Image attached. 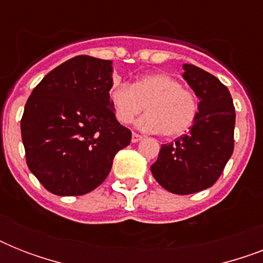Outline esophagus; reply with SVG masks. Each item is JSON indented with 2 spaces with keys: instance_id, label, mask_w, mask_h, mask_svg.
<instances>
[{
  "instance_id": "34e87169",
  "label": "esophagus",
  "mask_w": 263,
  "mask_h": 263,
  "mask_svg": "<svg viewBox=\"0 0 263 263\" xmlns=\"http://www.w3.org/2000/svg\"><path fill=\"white\" fill-rule=\"evenodd\" d=\"M142 138H143V136L139 135V134H136V132H134V134H132V139H131L132 143H136V142H139Z\"/></svg>"
}]
</instances>
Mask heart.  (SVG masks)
<instances>
[{"label": "heart", "mask_w": 263, "mask_h": 263, "mask_svg": "<svg viewBox=\"0 0 263 263\" xmlns=\"http://www.w3.org/2000/svg\"><path fill=\"white\" fill-rule=\"evenodd\" d=\"M109 97L119 123L131 124L146 106L147 115L139 120V127L147 132H161L166 138L188 131L199 109L196 95L166 73L144 75L132 86L117 84Z\"/></svg>", "instance_id": "b5f03b06"}]
</instances>
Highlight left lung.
<instances>
[{
    "mask_svg": "<svg viewBox=\"0 0 263 263\" xmlns=\"http://www.w3.org/2000/svg\"><path fill=\"white\" fill-rule=\"evenodd\" d=\"M183 78L199 98L190 132L162 144L152 173L169 192L188 195L212 187L233 153L235 106L227 86L200 68L184 64Z\"/></svg>",
    "mask_w": 263,
    "mask_h": 263,
    "instance_id": "obj_1",
    "label": "left lung"
}]
</instances>
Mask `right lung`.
<instances>
[{
    "instance_id": "add662e5",
    "label": "right lung",
    "mask_w": 263,
    "mask_h": 263,
    "mask_svg": "<svg viewBox=\"0 0 263 263\" xmlns=\"http://www.w3.org/2000/svg\"><path fill=\"white\" fill-rule=\"evenodd\" d=\"M111 72L110 60L76 55L49 72L27 101L20 123L27 165L54 195L95 190L131 142L111 106Z\"/></svg>"
}]
</instances>
